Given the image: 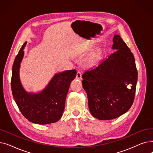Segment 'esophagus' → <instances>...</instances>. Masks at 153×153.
Wrapping results in <instances>:
<instances>
[{"label":"esophagus","instance_id":"34e87169","mask_svg":"<svg viewBox=\"0 0 153 153\" xmlns=\"http://www.w3.org/2000/svg\"><path fill=\"white\" fill-rule=\"evenodd\" d=\"M76 78L77 79H82V74H81V71H78L77 72Z\"/></svg>","mask_w":153,"mask_h":153}]
</instances>
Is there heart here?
Here are the masks:
<instances>
[{
  "mask_svg": "<svg viewBox=\"0 0 153 153\" xmlns=\"http://www.w3.org/2000/svg\"><path fill=\"white\" fill-rule=\"evenodd\" d=\"M101 58V53L100 51L95 52L90 55L87 59V63L89 65H95L97 64Z\"/></svg>",
  "mask_w": 153,
  "mask_h": 153,
  "instance_id": "heart-1",
  "label": "heart"
}]
</instances>
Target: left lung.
<instances>
[{
    "label": "left lung",
    "mask_w": 153,
    "mask_h": 153,
    "mask_svg": "<svg viewBox=\"0 0 153 153\" xmlns=\"http://www.w3.org/2000/svg\"><path fill=\"white\" fill-rule=\"evenodd\" d=\"M113 42L116 51L82 76L91 113L102 120L116 118L131 108L138 80L130 49L118 35Z\"/></svg>",
    "instance_id": "8db88e82"
}]
</instances>
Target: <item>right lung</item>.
I'll use <instances>...</instances> for the list:
<instances>
[{
    "mask_svg": "<svg viewBox=\"0 0 153 153\" xmlns=\"http://www.w3.org/2000/svg\"><path fill=\"white\" fill-rule=\"evenodd\" d=\"M26 43L20 48L12 66L11 88L13 99L22 114L30 122L40 125L56 122L62 115L69 88L77 72L72 69L55 74L45 89L38 94L26 92L19 79V68Z\"/></svg>",
    "mask_w": 153,
    "mask_h": 153,
    "instance_id": "right-lung-1",
    "label": "right lung"
}]
</instances>
